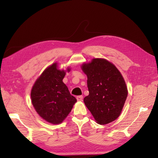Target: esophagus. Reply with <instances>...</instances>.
Here are the masks:
<instances>
[{
  "mask_svg": "<svg viewBox=\"0 0 158 158\" xmlns=\"http://www.w3.org/2000/svg\"><path fill=\"white\" fill-rule=\"evenodd\" d=\"M82 98H83V96H82V95H79V96L77 97V100L78 101H82Z\"/></svg>",
  "mask_w": 158,
  "mask_h": 158,
  "instance_id": "esophagus-1",
  "label": "esophagus"
}]
</instances>
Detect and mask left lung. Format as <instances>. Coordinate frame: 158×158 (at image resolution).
Segmentation results:
<instances>
[{"label": "left lung", "instance_id": "8db88e82", "mask_svg": "<svg viewBox=\"0 0 158 158\" xmlns=\"http://www.w3.org/2000/svg\"><path fill=\"white\" fill-rule=\"evenodd\" d=\"M86 74L89 95L84 102L97 123H109L121 113L128 92L122 74L105 59L95 58L82 65Z\"/></svg>", "mask_w": 158, "mask_h": 158}]
</instances>
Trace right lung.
Returning <instances> with one entry per match:
<instances>
[{"instance_id":"add662e5","label":"right lung","mask_w":158,"mask_h":158,"mask_svg":"<svg viewBox=\"0 0 158 158\" xmlns=\"http://www.w3.org/2000/svg\"><path fill=\"white\" fill-rule=\"evenodd\" d=\"M65 73L57 69L56 63L52 64L36 81L31 92L32 104L38 114L52 124L61 123L77 102L63 82Z\"/></svg>"}]
</instances>
